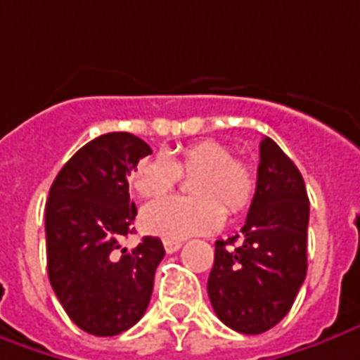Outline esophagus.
<instances>
[{
    "instance_id": "obj_1",
    "label": "esophagus",
    "mask_w": 360,
    "mask_h": 360,
    "mask_svg": "<svg viewBox=\"0 0 360 360\" xmlns=\"http://www.w3.org/2000/svg\"><path fill=\"white\" fill-rule=\"evenodd\" d=\"M181 244H183V242L173 240V238H165V240H163V246H165V252H167V254H173V252L179 250Z\"/></svg>"
}]
</instances>
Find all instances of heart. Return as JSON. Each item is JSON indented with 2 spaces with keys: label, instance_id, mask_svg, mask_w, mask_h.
Listing matches in <instances>:
<instances>
[{
  "label": "heart",
  "instance_id": "b5f03b06",
  "mask_svg": "<svg viewBox=\"0 0 360 360\" xmlns=\"http://www.w3.org/2000/svg\"><path fill=\"white\" fill-rule=\"evenodd\" d=\"M232 149L217 139H200L181 149L177 160L153 155L139 163L131 175V187L143 199L169 193L181 173L195 175V197H167L153 200L139 214L141 229L163 238H187L221 229L224 209L231 214L246 211L256 193V175L246 161L232 158Z\"/></svg>",
  "mask_w": 360,
  "mask_h": 360
}]
</instances>
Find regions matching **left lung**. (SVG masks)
Listing matches in <instances>:
<instances>
[{
    "instance_id": "8db88e82",
    "label": "left lung",
    "mask_w": 360,
    "mask_h": 360,
    "mask_svg": "<svg viewBox=\"0 0 360 360\" xmlns=\"http://www.w3.org/2000/svg\"><path fill=\"white\" fill-rule=\"evenodd\" d=\"M307 222L302 173L274 139L264 138L256 193L240 234L214 242L207 292L222 323L258 335L288 315L307 272Z\"/></svg>"
}]
</instances>
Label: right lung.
I'll use <instances>...</instances> for the list:
<instances>
[{"label": "right lung", "mask_w": 360, "mask_h": 360, "mask_svg": "<svg viewBox=\"0 0 360 360\" xmlns=\"http://www.w3.org/2000/svg\"><path fill=\"white\" fill-rule=\"evenodd\" d=\"M151 153L143 139L112 131L88 141L53 181L45 211L46 270L58 302L90 335L112 337L138 323L165 256L155 236L136 248L120 238L138 214L128 175Z\"/></svg>", "instance_id": "right-lung-1"}]
</instances>
